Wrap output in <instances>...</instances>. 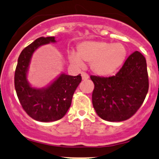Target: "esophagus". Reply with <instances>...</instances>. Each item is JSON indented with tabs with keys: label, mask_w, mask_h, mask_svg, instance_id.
I'll return each instance as SVG.
<instances>
[{
	"label": "esophagus",
	"mask_w": 159,
	"mask_h": 159,
	"mask_svg": "<svg viewBox=\"0 0 159 159\" xmlns=\"http://www.w3.org/2000/svg\"><path fill=\"white\" fill-rule=\"evenodd\" d=\"M81 76H82V79L83 80H87L89 78V75L86 72H81Z\"/></svg>",
	"instance_id": "34e87169"
}]
</instances>
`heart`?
<instances>
[{
  "label": "heart",
  "mask_w": 159,
  "mask_h": 159,
  "mask_svg": "<svg viewBox=\"0 0 159 159\" xmlns=\"http://www.w3.org/2000/svg\"><path fill=\"white\" fill-rule=\"evenodd\" d=\"M78 54L71 52L69 57L72 63L82 66L83 61L90 63L91 69L99 75H109L123 64L126 49L119 43L84 41L77 45Z\"/></svg>",
  "instance_id": "b5f03b06"
}]
</instances>
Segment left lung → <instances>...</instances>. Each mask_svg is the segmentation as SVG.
<instances>
[{
	"label": "left lung",
	"instance_id": "1",
	"mask_svg": "<svg viewBox=\"0 0 159 159\" xmlns=\"http://www.w3.org/2000/svg\"><path fill=\"white\" fill-rule=\"evenodd\" d=\"M94 84L92 102L102 120L120 122L140 108L149 90L147 61L141 53L133 52L115 75H91Z\"/></svg>",
	"mask_w": 159,
	"mask_h": 159
}]
</instances>
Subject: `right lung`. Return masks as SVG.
<instances>
[{
  "label": "right lung",
  "mask_w": 159,
  "mask_h": 159,
  "mask_svg": "<svg viewBox=\"0 0 159 159\" xmlns=\"http://www.w3.org/2000/svg\"><path fill=\"white\" fill-rule=\"evenodd\" d=\"M55 43L54 36L38 38L21 52L15 71L14 83L19 102L24 111L34 120L53 122L61 119L69 110L81 76L62 74L47 88H33L27 81V70L33 53L38 47Z\"/></svg>",
  "instance_id": "1"
}]
</instances>
